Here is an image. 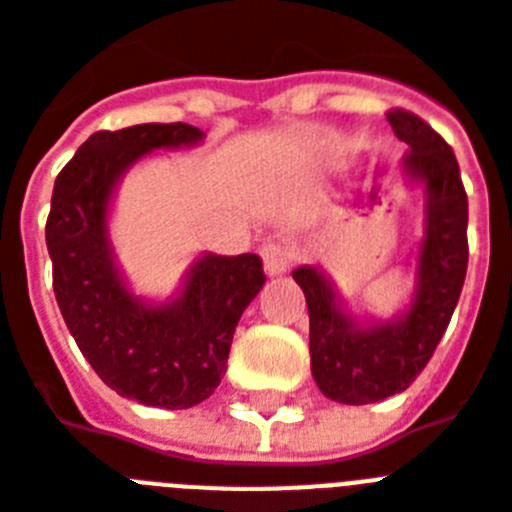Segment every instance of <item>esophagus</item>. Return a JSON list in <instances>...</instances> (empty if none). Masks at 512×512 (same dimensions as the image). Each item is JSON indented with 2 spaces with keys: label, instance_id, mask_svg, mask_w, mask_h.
<instances>
[{
  "label": "esophagus",
  "instance_id": "obj_1",
  "mask_svg": "<svg viewBox=\"0 0 512 512\" xmlns=\"http://www.w3.org/2000/svg\"><path fill=\"white\" fill-rule=\"evenodd\" d=\"M260 255H263V265L268 276H283V273L291 268V263H294V252L276 242L263 244Z\"/></svg>",
  "mask_w": 512,
  "mask_h": 512
}]
</instances>
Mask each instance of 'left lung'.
Segmentation results:
<instances>
[{
  "instance_id": "1",
  "label": "left lung",
  "mask_w": 512,
  "mask_h": 512,
  "mask_svg": "<svg viewBox=\"0 0 512 512\" xmlns=\"http://www.w3.org/2000/svg\"><path fill=\"white\" fill-rule=\"evenodd\" d=\"M395 137L409 145L401 171L424 187V236L409 307L393 320L362 322L315 265L291 276L309 309L312 377L330 401L362 406L403 393L427 367L448 330L468 265V197L450 145L411 111L388 114Z\"/></svg>"
}]
</instances>
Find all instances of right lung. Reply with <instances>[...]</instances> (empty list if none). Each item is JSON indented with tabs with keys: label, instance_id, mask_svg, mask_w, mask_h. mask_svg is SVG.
I'll list each match as a JSON object with an SVG mask.
<instances>
[{
	"label": "right lung",
	"instance_id": "1",
	"mask_svg": "<svg viewBox=\"0 0 512 512\" xmlns=\"http://www.w3.org/2000/svg\"><path fill=\"white\" fill-rule=\"evenodd\" d=\"M192 124H135L90 135L54 182L46 247L54 294L77 349L124 398L190 409L218 388L236 322L265 283L257 255L205 252L166 302L135 296L109 239V210L122 176L156 150L192 148Z\"/></svg>",
	"mask_w": 512,
	"mask_h": 512
}]
</instances>
